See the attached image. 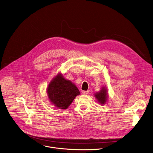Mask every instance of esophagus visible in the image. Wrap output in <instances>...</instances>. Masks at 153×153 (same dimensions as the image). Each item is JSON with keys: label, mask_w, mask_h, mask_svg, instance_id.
<instances>
[{"label": "esophagus", "mask_w": 153, "mask_h": 153, "mask_svg": "<svg viewBox=\"0 0 153 153\" xmlns=\"http://www.w3.org/2000/svg\"><path fill=\"white\" fill-rule=\"evenodd\" d=\"M89 91H83V92H82V93H83V94H89Z\"/></svg>", "instance_id": "34e87169"}]
</instances>
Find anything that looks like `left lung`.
<instances>
[{"instance_id":"left-lung-1","label":"left lung","mask_w":153,"mask_h":153,"mask_svg":"<svg viewBox=\"0 0 153 153\" xmlns=\"http://www.w3.org/2000/svg\"><path fill=\"white\" fill-rule=\"evenodd\" d=\"M94 97L100 105L106 104L108 99V91L107 88L105 86H102L99 92H96L94 94Z\"/></svg>"}]
</instances>
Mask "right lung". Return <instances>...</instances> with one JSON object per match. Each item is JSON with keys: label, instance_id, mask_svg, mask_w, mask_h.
<instances>
[{"label": "right lung", "instance_id": "1", "mask_svg": "<svg viewBox=\"0 0 153 153\" xmlns=\"http://www.w3.org/2000/svg\"><path fill=\"white\" fill-rule=\"evenodd\" d=\"M47 93L49 101L62 110L67 109L76 97L80 94L77 87L71 81L59 73L47 86Z\"/></svg>", "mask_w": 153, "mask_h": 153}]
</instances>
